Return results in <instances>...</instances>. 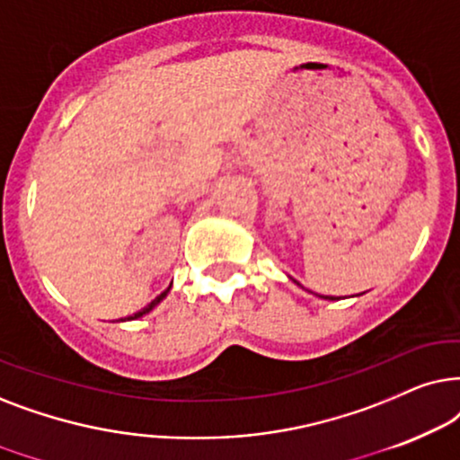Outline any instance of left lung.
I'll list each match as a JSON object with an SVG mask.
<instances>
[{
	"label": "left lung",
	"instance_id": "8db88e82",
	"mask_svg": "<svg viewBox=\"0 0 460 460\" xmlns=\"http://www.w3.org/2000/svg\"><path fill=\"white\" fill-rule=\"evenodd\" d=\"M323 298H328V301H334V298H330V296H323Z\"/></svg>",
	"mask_w": 460,
	"mask_h": 460
}]
</instances>
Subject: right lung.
Here are the masks:
<instances>
[{
  "label": "right lung",
  "mask_w": 460,
  "mask_h": 460,
  "mask_svg": "<svg viewBox=\"0 0 460 460\" xmlns=\"http://www.w3.org/2000/svg\"><path fill=\"white\" fill-rule=\"evenodd\" d=\"M168 290H170V288H168ZM168 290H166V292H162V294H159V296L155 298V301H151L149 305H146V307H143V309H140V311H138V314H134L132 317H128V320H137V317H140V315H145V314H149V311H151L153 307H155V305H157L159 301H164V296H166V294H168ZM121 322H124V320H121Z\"/></svg>",
  "instance_id": "right-lung-1"
}]
</instances>
